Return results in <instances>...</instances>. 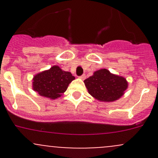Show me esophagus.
<instances>
[{"label":"esophagus","instance_id":"obj_1","mask_svg":"<svg viewBox=\"0 0 158 158\" xmlns=\"http://www.w3.org/2000/svg\"><path fill=\"white\" fill-rule=\"evenodd\" d=\"M79 78H80L81 79H82V80H84V79H85V74L82 75V76H79Z\"/></svg>","mask_w":158,"mask_h":158}]
</instances>
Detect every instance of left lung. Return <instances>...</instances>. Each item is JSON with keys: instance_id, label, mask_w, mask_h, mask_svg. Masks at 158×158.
Returning a JSON list of instances; mask_svg holds the SVG:
<instances>
[{"instance_id": "8db88e82", "label": "left lung", "mask_w": 158, "mask_h": 158, "mask_svg": "<svg viewBox=\"0 0 158 158\" xmlns=\"http://www.w3.org/2000/svg\"><path fill=\"white\" fill-rule=\"evenodd\" d=\"M89 93L101 102H114L120 98L128 88V82L122 76L111 73L108 69L97 70L84 80Z\"/></svg>"}]
</instances>
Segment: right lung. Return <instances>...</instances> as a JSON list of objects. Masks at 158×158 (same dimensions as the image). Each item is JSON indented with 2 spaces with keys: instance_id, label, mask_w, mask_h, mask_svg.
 <instances>
[{
  "instance_id": "right-lung-1",
  "label": "right lung",
  "mask_w": 158,
  "mask_h": 158,
  "mask_svg": "<svg viewBox=\"0 0 158 158\" xmlns=\"http://www.w3.org/2000/svg\"><path fill=\"white\" fill-rule=\"evenodd\" d=\"M75 77L70 72L63 71L58 66L37 73L33 78V89L40 95L56 99L66 91Z\"/></svg>"
}]
</instances>
